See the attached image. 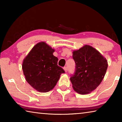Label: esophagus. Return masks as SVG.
Here are the masks:
<instances>
[{
	"instance_id": "34e87169",
	"label": "esophagus",
	"mask_w": 122,
	"mask_h": 122,
	"mask_svg": "<svg viewBox=\"0 0 122 122\" xmlns=\"http://www.w3.org/2000/svg\"><path fill=\"white\" fill-rule=\"evenodd\" d=\"M63 69H64V71H65V72H67V71H68V68H67V67H64V68H63Z\"/></svg>"
}]
</instances>
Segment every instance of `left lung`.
Here are the masks:
<instances>
[{
    "label": "left lung",
    "instance_id": "left-lung-1",
    "mask_svg": "<svg viewBox=\"0 0 122 122\" xmlns=\"http://www.w3.org/2000/svg\"><path fill=\"white\" fill-rule=\"evenodd\" d=\"M73 57L76 70L70 80L74 90L81 95L89 94L104 78L108 61L97 49L87 45L74 51Z\"/></svg>",
    "mask_w": 122,
    "mask_h": 122
}]
</instances>
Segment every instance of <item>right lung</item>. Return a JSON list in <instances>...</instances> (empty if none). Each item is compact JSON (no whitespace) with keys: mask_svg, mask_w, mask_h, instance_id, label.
Segmentation results:
<instances>
[{"mask_svg":"<svg viewBox=\"0 0 122 122\" xmlns=\"http://www.w3.org/2000/svg\"><path fill=\"white\" fill-rule=\"evenodd\" d=\"M55 49L42 41L33 47L25 57L22 69L26 81L35 90L47 92L56 86L64 70L57 66Z\"/></svg>","mask_w":122,"mask_h":122,"instance_id":"1","label":"right lung"}]
</instances>
